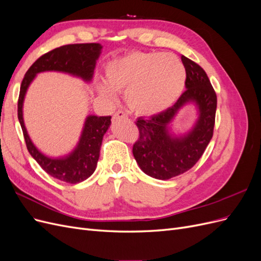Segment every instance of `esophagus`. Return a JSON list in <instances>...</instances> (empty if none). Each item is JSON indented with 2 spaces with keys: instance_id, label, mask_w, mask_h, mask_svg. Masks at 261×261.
<instances>
[{
  "instance_id": "esophagus-1",
  "label": "esophagus",
  "mask_w": 261,
  "mask_h": 261,
  "mask_svg": "<svg viewBox=\"0 0 261 261\" xmlns=\"http://www.w3.org/2000/svg\"><path fill=\"white\" fill-rule=\"evenodd\" d=\"M118 118H127V113H125L124 111H117L113 115V120H118Z\"/></svg>"
}]
</instances>
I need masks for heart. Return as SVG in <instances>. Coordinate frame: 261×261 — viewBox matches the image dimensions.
Returning <instances> with one entry per match:
<instances>
[{"label":"heart","mask_w":261,"mask_h":261,"mask_svg":"<svg viewBox=\"0 0 261 261\" xmlns=\"http://www.w3.org/2000/svg\"><path fill=\"white\" fill-rule=\"evenodd\" d=\"M186 73L183 64L171 54L135 52L110 62L106 82L97 90L105 97L113 91H126L129 108L140 115H154L170 108L184 89Z\"/></svg>","instance_id":"b5f03b06"}]
</instances>
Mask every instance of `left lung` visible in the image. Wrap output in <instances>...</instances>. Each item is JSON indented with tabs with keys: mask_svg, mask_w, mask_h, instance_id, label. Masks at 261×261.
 I'll use <instances>...</instances> for the list:
<instances>
[{
	"mask_svg": "<svg viewBox=\"0 0 261 261\" xmlns=\"http://www.w3.org/2000/svg\"><path fill=\"white\" fill-rule=\"evenodd\" d=\"M186 70V90L174 106L165 111L136 122L139 138L133 154L147 175L169 179L183 174L200 159L213 135L217 111V94L206 72L195 62L181 55ZM193 101L199 110V120L184 136L169 133V124L179 109Z\"/></svg>",
	"mask_w": 261,
	"mask_h": 261,
	"instance_id": "1",
	"label": "left lung"
}]
</instances>
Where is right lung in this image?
I'll return each instance as SVG.
<instances>
[{
	"label": "right lung",
	"mask_w": 261,
	"mask_h": 261,
	"mask_svg": "<svg viewBox=\"0 0 261 261\" xmlns=\"http://www.w3.org/2000/svg\"><path fill=\"white\" fill-rule=\"evenodd\" d=\"M101 49L100 43L62 45L39 58L29 67L20 85L17 112L28 151L49 175L65 183H81L96 170L102 139L111 124V116H87L80 141L73 151L62 158H50L34 145L28 135L22 117L23 99L36 75L42 72L54 70L80 77L87 83L91 82Z\"/></svg>",
	"instance_id": "obj_1"
}]
</instances>
